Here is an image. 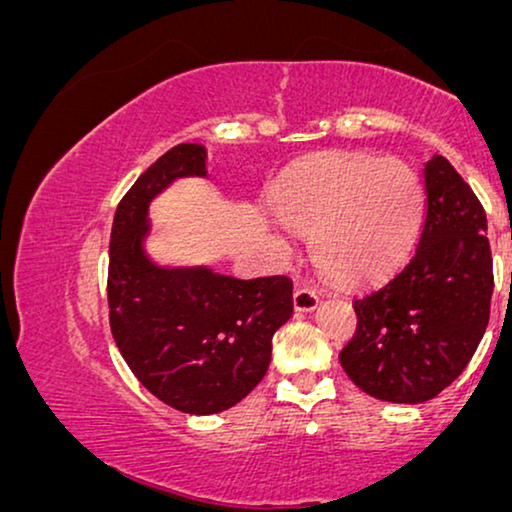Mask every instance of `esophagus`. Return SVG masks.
Instances as JSON below:
<instances>
[{"label": "esophagus", "mask_w": 512, "mask_h": 512, "mask_svg": "<svg viewBox=\"0 0 512 512\" xmlns=\"http://www.w3.org/2000/svg\"><path fill=\"white\" fill-rule=\"evenodd\" d=\"M292 301H294V311L297 313H311L320 304L318 294H315L313 290H308V287H301V290L294 292Z\"/></svg>", "instance_id": "34e87169"}]
</instances>
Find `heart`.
<instances>
[{
    "instance_id": "b5f03b06",
    "label": "heart",
    "mask_w": 512,
    "mask_h": 512,
    "mask_svg": "<svg viewBox=\"0 0 512 512\" xmlns=\"http://www.w3.org/2000/svg\"><path fill=\"white\" fill-rule=\"evenodd\" d=\"M271 211L311 236V255L343 285L378 283L413 255L424 222V185L397 157L318 155L271 192Z\"/></svg>"
}]
</instances>
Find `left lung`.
<instances>
[{"label": "left lung", "mask_w": 512, "mask_h": 512, "mask_svg": "<svg viewBox=\"0 0 512 512\" xmlns=\"http://www.w3.org/2000/svg\"><path fill=\"white\" fill-rule=\"evenodd\" d=\"M424 190L427 215L413 259L352 301L357 331L338 355L359 390L390 403H424L455 383L489 322L485 211L443 155L424 164Z\"/></svg>", "instance_id": "obj_1"}]
</instances>
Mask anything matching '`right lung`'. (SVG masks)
I'll return each mask as SVG.
<instances>
[{
  "mask_svg": "<svg viewBox=\"0 0 512 512\" xmlns=\"http://www.w3.org/2000/svg\"><path fill=\"white\" fill-rule=\"evenodd\" d=\"M206 148L178 143L139 176L113 218L109 318L120 355L167 406L213 415L246 399L292 318V280H239L208 266H160L146 253L148 208L176 178H206Z\"/></svg>",
  "mask_w": 512,
  "mask_h": 512,
  "instance_id": "1",
  "label": "right lung"
}]
</instances>
